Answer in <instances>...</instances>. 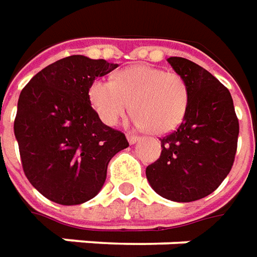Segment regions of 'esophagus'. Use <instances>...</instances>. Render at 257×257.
Here are the masks:
<instances>
[{
	"label": "esophagus",
	"instance_id": "34e87169",
	"mask_svg": "<svg viewBox=\"0 0 257 257\" xmlns=\"http://www.w3.org/2000/svg\"><path fill=\"white\" fill-rule=\"evenodd\" d=\"M127 140H128V143L132 144H136L138 143V140H140V137H137V136H134V134H127Z\"/></svg>",
	"mask_w": 257,
	"mask_h": 257
}]
</instances>
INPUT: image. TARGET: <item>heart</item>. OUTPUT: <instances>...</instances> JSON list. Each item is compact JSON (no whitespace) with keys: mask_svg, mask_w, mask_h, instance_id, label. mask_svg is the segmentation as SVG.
Masks as SVG:
<instances>
[{"mask_svg":"<svg viewBox=\"0 0 257 257\" xmlns=\"http://www.w3.org/2000/svg\"><path fill=\"white\" fill-rule=\"evenodd\" d=\"M92 108L106 125H113L132 109L133 123L152 134H167L183 121L188 102V83L177 72L151 65L120 70L112 80L98 79L88 90Z\"/></svg>","mask_w":257,"mask_h":257,"instance_id":"heart-1","label":"heart"}]
</instances>
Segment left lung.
<instances>
[{
  "label": "left lung",
  "mask_w": 257,
  "mask_h": 257,
  "mask_svg": "<svg viewBox=\"0 0 257 257\" xmlns=\"http://www.w3.org/2000/svg\"><path fill=\"white\" fill-rule=\"evenodd\" d=\"M167 62L190 88L177 130L161 138L159 159L147 167L155 192L174 202L205 198L223 183L235 159L239 123L230 91L203 67L180 56Z\"/></svg>",
  "instance_id": "obj_1"
}]
</instances>
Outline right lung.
<instances>
[{
    "label": "right lung",
    "instance_id": "add662e5",
    "mask_svg": "<svg viewBox=\"0 0 257 257\" xmlns=\"http://www.w3.org/2000/svg\"><path fill=\"white\" fill-rule=\"evenodd\" d=\"M117 67L105 59L72 55L44 67L22 90L14 132L27 180L47 199L80 205L101 191L109 161L128 147L103 124L88 90Z\"/></svg>",
    "mask_w": 257,
    "mask_h": 257
}]
</instances>
